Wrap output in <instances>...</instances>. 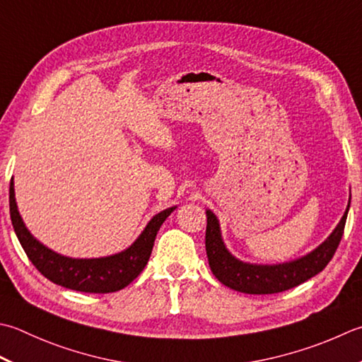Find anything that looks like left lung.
<instances>
[{"mask_svg":"<svg viewBox=\"0 0 362 362\" xmlns=\"http://www.w3.org/2000/svg\"><path fill=\"white\" fill-rule=\"evenodd\" d=\"M205 214H207L205 251H207L209 265L216 276V279L223 282L224 286L237 290V292L270 295L284 292V290L303 284L304 281L318 274L329 264L342 240L349 209H346L334 232L315 251L298 260L279 265H251L230 256V252L226 250L221 240L216 216L210 210L205 211Z\"/></svg>","mask_w":362,"mask_h":362,"instance_id":"left-lung-1","label":"left lung"}]
</instances>
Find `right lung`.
<instances>
[{
  "instance_id": "add662e5",
  "label": "right lung",
  "mask_w": 362,
  "mask_h": 362,
  "mask_svg": "<svg viewBox=\"0 0 362 362\" xmlns=\"http://www.w3.org/2000/svg\"><path fill=\"white\" fill-rule=\"evenodd\" d=\"M9 209L13 230L33 265L54 284L76 292L111 293L124 288L144 270L151 257L157 232L175 207L163 210L147 224L144 232L129 250L116 256L102 259H70L48 250L35 240L21 221L13 194V182L9 188Z\"/></svg>"
}]
</instances>
